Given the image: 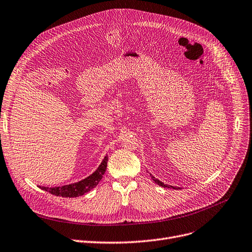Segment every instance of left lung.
<instances>
[{
	"label": "left lung",
	"instance_id": "left-lung-1",
	"mask_svg": "<svg viewBox=\"0 0 252 252\" xmlns=\"http://www.w3.org/2000/svg\"><path fill=\"white\" fill-rule=\"evenodd\" d=\"M151 178H152V180L155 181L157 184L160 185V187H162V188H167V189H180V188H175V187H172V185H168V184H165V183H163V182L159 181L158 179H156V177H153L152 175H151Z\"/></svg>",
	"mask_w": 252,
	"mask_h": 252
}]
</instances>
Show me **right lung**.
<instances>
[{
	"label": "right lung",
	"instance_id": "add662e5",
	"mask_svg": "<svg viewBox=\"0 0 252 252\" xmlns=\"http://www.w3.org/2000/svg\"><path fill=\"white\" fill-rule=\"evenodd\" d=\"M107 161H108V157L106 156L101 162V165L99 166L91 176L86 177L85 179L68 184V185H63V187H59V188H45V187H40L41 189L48 191L54 195L58 196H63V198H76V196L82 195L86 192H89L92 190L94 187H96L101 179L103 178V175L106 172L107 168Z\"/></svg>",
	"mask_w": 252,
	"mask_h": 252
}]
</instances>
